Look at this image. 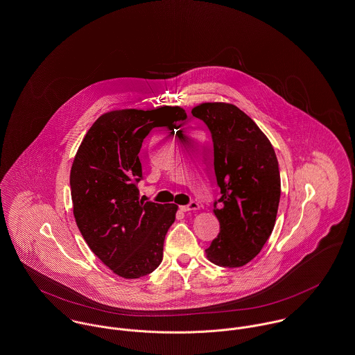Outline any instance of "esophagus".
Segmentation results:
<instances>
[{
    "mask_svg": "<svg viewBox=\"0 0 355 355\" xmlns=\"http://www.w3.org/2000/svg\"><path fill=\"white\" fill-rule=\"evenodd\" d=\"M198 209H200V204H198L197 201H192L191 204H188V205H182V207H181V211L188 212V214H191V212H197Z\"/></svg>",
    "mask_w": 355,
    "mask_h": 355,
    "instance_id": "obj_1",
    "label": "esophagus"
}]
</instances>
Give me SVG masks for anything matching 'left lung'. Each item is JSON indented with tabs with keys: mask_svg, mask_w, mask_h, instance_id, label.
I'll return each instance as SVG.
<instances>
[{
	"mask_svg": "<svg viewBox=\"0 0 355 355\" xmlns=\"http://www.w3.org/2000/svg\"><path fill=\"white\" fill-rule=\"evenodd\" d=\"M192 114L212 133L222 195L214 208L220 232L205 256L220 267H242L261 252L275 226L280 200L275 151L256 122L232 103L204 102Z\"/></svg>",
	"mask_w": 355,
	"mask_h": 355,
	"instance_id": "left-lung-1",
	"label": "left lung"
}]
</instances>
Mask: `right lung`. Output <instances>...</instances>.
Segmentation results:
<instances>
[{
    "mask_svg": "<svg viewBox=\"0 0 355 355\" xmlns=\"http://www.w3.org/2000/svg\"><path fill=\"white\" fill-rule=\"evenodd\" d=\"M185 119L181 106L112 110L92 123L75 155L71 196L76 225L94 254L121 277L148 275L162 263L178 205L139 200V153L154 128L173 130Z\"/></svg>",
    "mask_w": 355,
    "mask_h": 355,
    "instance_id": "1",
    "label": "right lung"
}]
</instances>
